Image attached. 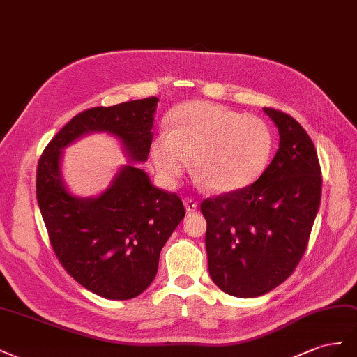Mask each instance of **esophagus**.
Wrapping results in <instances>:
<instances>
[{
  "label": "esophagus",
  "instance_id": "34e87169",
  "mask_svg": "<svg viewBox=\"0 0 357 357\" xmlns=\"http://www.w3.org/2000/svg\"><path fill=\"white\" fill-rule=\"evenodd\" d=\"M184 205H185L187 212H195L197 209V202L195 199H191V197H187L184 200Z\"/></svg>",
  "mask_w": 357,
  "mask_h": 357
}]
</instances>
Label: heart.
<instances>
[{"label":"heart","mask_w":357,"mask_h":357,"mask_svg":"<svg viewBox=\"0 0 357 357\" xmlns=\"http://www.w3.org/2000/svg\"><path fill=\"white\" fill-rule=\"evenodd\" d=\"M275 149L272 127L259 116L208 101H188L169 115V133L151 144L154 165L176 182L192 158L195 175L211 191L229 195L252 185L266 172Z\"/></svg>","instance_id":"heart-1"}]
</instances>
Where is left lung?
I'll return each instance as SVG.
<instances>
[{"label":"left lung","mask_w":357,"mask_h":357,"mask_svg":"<svg viewBox=\"0 0 357 357\" xmlns=\"http://www.w3.org/2000/svg\"><path fill=\"white\" fill-rule=\"evenodd\" d=\"M278 127L280 148L245 190L205 199L206 252L212 281L236 298L278 287L307 250L321 197L317 151L299 122L263 107Z\"/></svg>","instance_id":"8db88e82"}]
</instances>
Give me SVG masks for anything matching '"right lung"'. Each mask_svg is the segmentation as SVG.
Returning <instances> with one entry per match:
<instances>
[{"mask_svg": "<svg viewBox=\"0 0 357 357\" xmlns=\"http://www.w3.org/2000/svg\"><path fill=\"white\" fill-rule=\"evenodd\" d=\"M157 103L149 97L80 112L49 142L37 165V202L55 256L80 286L106 299H133L149 287L161 248L185 209L178 195L152 185L133 165L122 167L101 196H71L61 179V154L80 136L107 131L131 160L146 161Z\"/></svg>", "mask_w": 357, "mask_h": 357, "instance_id": "add662e5", "label": "right lung"}]
</instances>
